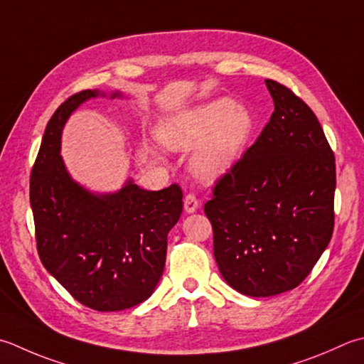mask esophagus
Wrapping results in <instances>:
<instances>
[{"instance_id": "obj_1", "label": "esophagus", "mask_w": 364, "mask_h": 364, "mask_svg": "<svg viewBox=\"0 0 364 364\" xmlns=\"http://www.w3.org/2000/svg\"><path fill=\"white\" fill-rule=\"evenodd\" d=\"M197 208H198V198L196 194L189 192V194L184 197V210H186V213H194Z\"/></svg>"}]
</instances>
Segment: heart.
<instances>
[{
  "instance_id": "1",
  "label": "heart",
  "mask_w": 364,
  "mask_h": 364,
  "mask_svg": "<svg viewBox=\"0 0 364 364\" xmlns=\"http://www.w3.org/2000/svg\"><path fill=\"white\" fill-rule=\"evenodd\" d=\"M252 134V118L232 99H216L170 118L161 140L173 151L198 146L192 168L203 180H213L240 158Z\"/></svg>"
}]
</instances>
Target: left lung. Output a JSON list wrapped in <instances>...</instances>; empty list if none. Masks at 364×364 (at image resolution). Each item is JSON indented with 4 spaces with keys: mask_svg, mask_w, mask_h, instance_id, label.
<instances>
[{
    "mask_svg": "<svg viewBox=\"0 0 364 364\" xmlns=\"http://www.w3.org/2000/svg\"><path fill=\"white\" fill-rule=\"evenodd\" d=\"M265 83L272 118L203 206L220 274L249 296L300 286L334 229L336 164L322 126L290 88Z\"/></svg>",
    "mask_w": 364,
    "mask_h": 364,
    "instance_id": "1",
    "label": "left lung"
}]
</instances>
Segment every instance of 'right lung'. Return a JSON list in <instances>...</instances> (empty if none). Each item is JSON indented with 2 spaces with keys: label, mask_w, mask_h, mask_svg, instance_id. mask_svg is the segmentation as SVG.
<instances>
[{
  "label": "right lung",
  "mask_w": 364,
  "mask_h": 364,
  "mask_svg": "<svg viewBox=\"0 0 364 364\" xmlns=\"http://www.w3.org/2000/svg\"><path fill=\"white\" fill-rule=\"evenodd\" d=\"M96 96V90L77 92L50 118L31 170L30 202L42 265L77 301L110 312L144 303L158 286L183 191L178 184L145 191L129 180L101 196L70 178L60 156L63 126Z\"/></svg>",
  "instance_id": "right-lung-1"
}]
</instances>
